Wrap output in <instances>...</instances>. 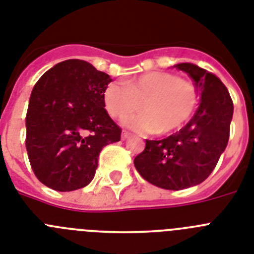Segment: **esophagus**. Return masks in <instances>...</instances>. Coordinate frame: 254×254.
I'll list each match as a JSON object with an SVG mask.
<instances>
[{"label": "esophagus", "mask_w": 254, "mask_h": 254, "mask_svg": "<svg viewBox=\"0 0 254 254\" xmlns=\"http://www.w3.org/2000/svg\"><path fill=\"white\" fill-rule=\"evenodd\" d=\"M129 136H130V133H127V131H125V130L121 133V139L123 140H127Z\"/></svg>", "instance_id": "esophagus-1"}]
</instances>
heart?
Here are the masks:
<instances>
[{
  "label": "heart",
  "instance_id": "heart-1",
  "mask_svg": "<svg viewBox=\"0 0 254 254\" xmlns=\"http://www.w3.org/2000/svg\"><path fill=\"white\" fill-rule=\"evenodd\" d=\"M106 110L114 118H124L139 109L143 112L127 117L123 124L139 133L167 135L189 120L197 94L193 85L165 71H151L131 78L124 84L111 83L103 92Z\"/></svg>",
  "mask_w": 254,
  "mask_h": 254
}]
</instances>
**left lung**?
<instances>
[{
    "label": "left lung",
    "instance_id": "1",
    "mask_svg": "<svg viewBox=\"0 0 254 254\" xmlns=\"http://www.w3.org/2000/svg\"><path fill=\"white\" fill-rule=\"evenodd\" d=\"M193 79L200 105L184 127L161 140H145L134 158L138 173L151 184L182 190L200 184L217 165L228 145L234 106L215 74L190 63L174 65Z\"/></svg>",
    "mask_w": 254,
    "mask_h": 254
}]
</instances>
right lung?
Masks as SVG:
<instances>
[{
    "label": "right lung",
    "instance_id": "1",
    "mask_svg": "<svg viewBox=\"0 0 254 254\" xmlns=\"http://www.w3.org/2000/svg\"><path fill=\"white\" fill-rule=\"evenodd\" d=\"M109 74L83 60L59 63L42 75L26 112V151L35 176L57 191L84 188L105 145L121 129L105 110Z\"/></svg>",
    "mask_w": 254,
    "mask_h": 254
}]
</instances>
